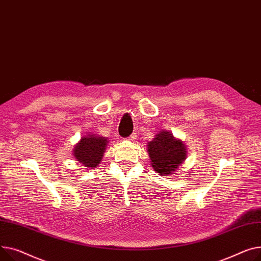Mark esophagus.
<instances>
[{
	"instance_id": "1",
	"label": "esophagus",
	"mask_w": 261,
	"mask_h": 261,
	"mask_svg": "<svg viewBox=\"0 0 261 261\" xmlns=\"http://www.w3.org/2000/svg\"><path fill=\"white\" fill-rule=\"evenodd\" d=\"M136 138H137V135H136V133H134L133 135H130V136L127 138L126 140H128V141H134V140L136 139Z\"/></svg>"
}]
</instances>
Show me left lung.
<instances>
[{"label": "left lung", "instance_id": "8db88e82", "mask_svg": "<svg viewBox=\"0 0 261 261\" xmlns=\"http://www.w3.org/2000/svg\"><path fill=\"white\" fill-rule=\"evenodd\" d=\"M146 147L152 168L161 176L178 171L188 157L187 145L168 130L157 133Z\"/></svg>", "mask_w": 261, "mask_h": 261}]
</instances>
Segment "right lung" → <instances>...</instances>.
Listing matches in <instances>:
<instances>
[{"label":"right lung","mask_w":261,"mask_h":261,"mask_svg":"<svg viewBox=\"0 0 261 261\" xmlns=\"http://www.w3.org/2000/svg\"><path fill=\"white\" fill-rule=\"evenodd\" d=\"M109 143L106 137L88 134L81 137L80 141L73 147V157L75 161L81 163L87 170L98 166L104 156V152Z\"/></svg>","instance_id":"obj_1"}]
</instances>
